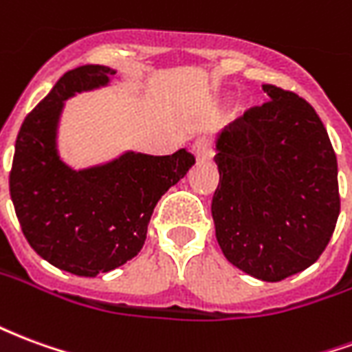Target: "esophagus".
I'll use <instances>...</instances> for the list:
<instances>
[{
	"mask_svg": "<svg viewBox=\"0 0 352 352\" xmlns=\"http://www.w3.org/2000/svg\"><path fill=\"white\" fill-rule=\"evenodd\" d=\"M192 151H194V156L198 162H209L213 158V151H211V145L207 139H198L192 146Z\"/></svg>",
	"mask_w": 352,
	"mask_h": 352,
	"instance_id": "1",
	"label": "esophagus"
}]
</instances>
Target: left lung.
Listing matches in <instances>:
<instances>
[{
  "label": "left lung",
  "mask_w": 352,
  "mask_h": 352,
  "mask_svg": "<svg viewBox=\"0 0 352 352\" xmlns=\"http://www.w3.org/2000/svg\"><path fill=\"white\" fill-rule=\"evenodd\" d=\"M270 101L214 135L211 214L230 264L265 283L307 270L340 217L338 160L315 109L262 85Z\"/></svg>",
  "instance_id": "1"
}]
</instances>
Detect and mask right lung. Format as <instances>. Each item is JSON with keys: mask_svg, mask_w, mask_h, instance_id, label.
<instances>
[{"mask_svg": "<svg viewBox=\"0 0 352 352\" xmlns=\"http://www.w3.org/2000/svg\"><path fill=\"white\" fill-rule=\"evenodd\" d=\"M115 79L116 69L107 65L65 73L22 122L9 177L28 243L58 270L80 277L107 273L138 256L158 199L196 162L186 148L169 156L126 151L82 169L62 158L58 128L65 101Z\"/></svg>", "mask_w": 352, "mask_h": 352, "instance_id": "obj_1", "label": "right lung"}]
</instances>
